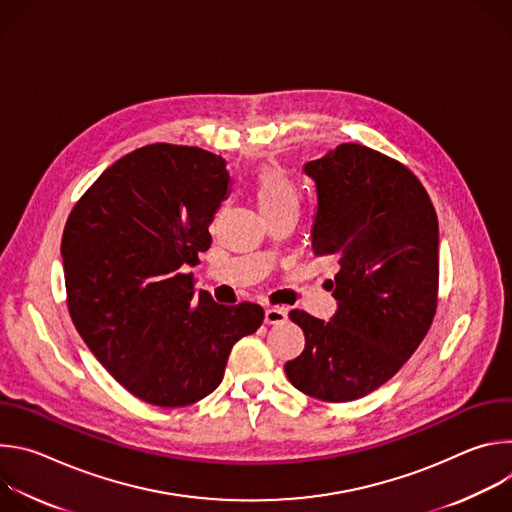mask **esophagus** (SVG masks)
I'll return each mask as SVG.
<instances>
[{
	"mask_svg": "<svg viewBox=\"0 0 512 512\" xmlns=\"http://www.w3.org/2000/svg\"><path fill=\"white\" fill-rule=\"evenodd\" d=\"M287 320V310L283 308H267L265 310V324H283Z\"/></svg>",
	"mask_w": 512,
	"mask_h": 512,
	"instance_id": "esophagus-1",
	"label": "esophagus"
}]
</instances>
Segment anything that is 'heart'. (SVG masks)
<instances>
[{"mask_svg":"<svg viewBox=\"0 0 512 512\" xmlns=\"http://www.w3.org/2000/svg\"><path fill=\"white\" fill-rule=\"evenodd\" d=\"M253 196L261 214L300 204V188L277 166H261L253 178Z\"/></svg>","mask_w":512,"mask_h":512,"instance_id":"heart-1","label":"heart"}]
</instances>
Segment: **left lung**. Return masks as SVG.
I'll return each instance as SVG.
<instances>
[{
  "label": "left lung",
  "mask_w": 512,
  "mask_h": 512,
  "mask_svg": "<svg viewBox=\"0 0 512 512\" xmlns=\"http://www.w3.org/2000/svg\"><path fill=\"white\" fill-rule=\"evenodd\" d=\"M304 170L318 190L312 251L340 265L332 289L338 312L330 322L289 312L306 348L285 362V375L310 397L346 403L387 383L433 322L437 214L407 166L367 145L340 143Z\"/></svg>",
  "instance_id": "obj_1"
}]
</instances>
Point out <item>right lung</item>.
Returning <instances> with one entry per match:
<instances>
[{"label": "right lung", "mask_w": 512, "mask_h": 512, "mask_svg": "<svg viewBox=\"0 0 512 512\" xmlns=\"http://www.w3.org/2000/svg\"><path fill=\"white\" fill-rule=\"evenodd\" d=\"M227 190L221 156L152 143L109 166L66 218L60 253L72 324L145 403L184 407L210 395L235 342L263 324L259 304H216L184 271L210 247Z\"/></svg>", "instance_id": "right-lung-1"}]
</instances>
